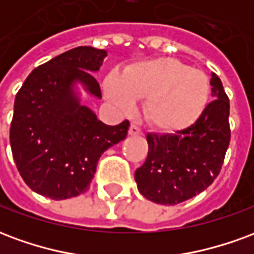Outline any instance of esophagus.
<instances>
[{
	"mask_svg": "<svg viewBox=\"0 0 254 254\" xmlns=\"http://www.w3.org/2000/svg\"><path fill=\"white\" fill-rule=\"evenodd\" d=\"M129 134H132V136H136V134H143V130H141L136 124H132L130 127H129Z\"/></svg>",
	"mask_w": 254,
	"mask_h": 254,
	"instance_id": "34e87169",
	"label": "esophagus"
}]
</instances>
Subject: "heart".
Returning a JSON list of instances; mask_svg holds the SVG:
<instances>
[{"instance_id":"b5f03b06","label":"heart","mask_w":254,"mask_h":254,"mask_svg":"<svg viewBox=\"0 0 254 254\" xmlns=\"http://www.w3.org/2000/svg\"><path fill=\"white\" fill-rule=\"evenodd\" d=\"M107 95L121 110L130 111L144 99V117L159 130L177 132L198 120L209 95L207 74L173 58L127 66L107 80Z\"/></svg>"}]
</instances>
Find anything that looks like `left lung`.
<instances>
[{
	"label": "left lung",
	"mask_w": 254,
	"mask_h": 254,
	"mask_svg": "<svg viewBox=\"0 0 254 254\" xmlns=\"http://www.w3.org/2000/svg\"><path fill=\"white\" fill-rule=\"evenodd\" d=\"M212 96L193 125L174 134L148 133L147 159L134 173L138 191L151 201L174 205L212 184L229 148L230 100L212 73Z\"/></svg>",
	"instance_id": "8db88e82"
}]
</instances>
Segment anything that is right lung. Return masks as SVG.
I'll return each instance as SVG.
<instances>
[{
  "label": "right lung",
  "mask_w": 254,
  "mask_h": 254,
  "mask_svg": "<svg viewBox=\"0 0 254 254\" xmlns=\"http://www.w3.org/2000/svg\"><path fill=\"white\" fill-rule=\"evenodd\" d=\"M105 50L80 46L35 67L14 99L10 148L20 176L42 196L64 200L89 187L98 160L127 137L129 121L110 127L80 105L73 85L81 83L96 98Z\"/></svg>",
  "instance_id": "right-lung-1"
}]
</instances>
